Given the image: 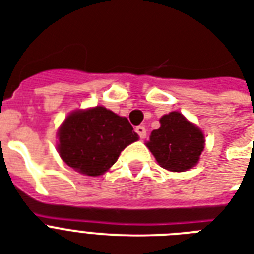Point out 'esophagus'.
<instances>
[{
    "label": "esophagus",
    "mask_w": 254,
    "mask_h": 254,
    "mask_svg": "<svg viewBox=\"0 0 254 254\" xmlns=\"http://www.w3.org/2000/svg\"><path fill=\"white\" fill-rule=\"evenodd\" d=\"M135 131H137V134L139 135V138L143 139L146 137V127H142V125H139V127H135Z\"/></svg>",
    "instance_id": "1"
}]
</instances>
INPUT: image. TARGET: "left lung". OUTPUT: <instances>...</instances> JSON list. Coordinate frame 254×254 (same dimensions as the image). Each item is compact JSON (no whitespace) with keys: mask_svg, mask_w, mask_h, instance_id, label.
<instances>
[{"mask_svg":"<svg viewBox=\"0 0 254 254\" xmlns=\"http://www.w3.org/2000/svg\"><path fill=\"white\" fill-rule=\"evenodd\" d=\"M159 129L151 131L146 146L163 169L182 173L199 162L204 150V134L179 112H170L159 120Z\"/></svg>","mask_w":254,"mask_h":254,"instance_id":"1","label":"left lung"}]
</instances>
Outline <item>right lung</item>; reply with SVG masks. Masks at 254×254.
Here are the masks:
<instances>
[{"label":"right lung","instance_id":"obj_1","mask_svg":"<svg viewBox=\"0 0 254 254\" xmlns=\"http://www.w3.org/2000/svg\"><path fill=\"white\" fill-rule=\"evenodd\" d=\"M58 151L65 165L89 177L111 169L121 151L138 139L127 117L104 107L73 111L58 130Z\"/></svg>","mask_w":254,"mask_h":254}]
</instances>
